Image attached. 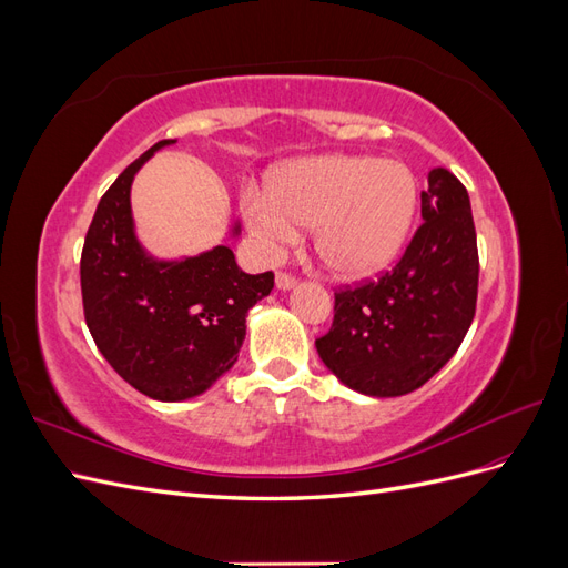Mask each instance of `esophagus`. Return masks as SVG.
<instances>
[{
  "instance_id": "34e87169",
  "label": "esophagus",
  "mask_w": 568,
  "mask_h": 568,
  "mask_svg": "<svg viewBox=\"0 0 568 568\" xmlns=\"http://www.w3.org/2000/svg\"><path fill=\"white\" fill-rule=\"evenodd\" d=\"M296 282H298L296 274H291V272H286V270H280V272H277V286H280V288H291Z\"/></svg>"
}]
</instances>
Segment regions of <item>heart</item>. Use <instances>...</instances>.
Instances as JSON below:
<instances>
[{
    "label": "heart",
    "mask_w": 568,
    "mask_h": 568,
    "mask_svg": "<svg viewBox=\"0 0 568 568\" xmlns=\"http://www.w3.org/2000/svg\"><path fill=\"white\" fill-rule=\"evenodd\" d=\"M415 194V178L398 161L320 156L282 168L267 196L248 194L246 217L270 246L296 242L298 227H313L326 267L367 277L400 251Z\"/></svg>",
    "instance_id": "obj_1"
}]
</instances>
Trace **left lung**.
I'll list each match as a JSON object with an SVG mask.
<instances>
[{"label":"left lung","mask_w":568,"mask_h":568,"mask_svg":"<svg viewBox=\"0 0 568 568\" xmlns=\"http://www.w3.org/2000/svg\"><path fill=\"white\" fill-rule=\"evenodd\" d=\"M422 217L393 270L334 291L332 329L315 341L343 384L376 398L424 386L455 355L476 313L469 194L445 168L428 173Z\"/></svg>","instance_id":"obj_1"}]
</instances>
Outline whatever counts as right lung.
<instances>
[{
	"label": "right lung",
	"instance_id": "obj_1",
	"mask_svg": "<svg viewBox=\"0 0 568 568\" xmlns=\"http://www.w3.org/2000/svg\"><path fill=\"white\" fill-rule=\"evenodd\" d=\"M161 140L130 163L101 196L80 257L84 322L109 365L153 400L192 398L234 363L251 307L274 288V274L239 270L227 246L159 263L132 232L130 186Z\"/></svg>",
	"mask_w": 568,
	"mask_h": 568
}]
</instances>
